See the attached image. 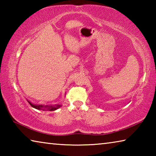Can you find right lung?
Segmentation results:
<instances>
[{
    "mask_svg": "<svg viewBox=\"0 0 156 156\" xmlns=\"http://www.w3.org/2000/svg\"><path fill=\"white\" fill-rule=\"evenodd\" d=\"M27 102L30 103V105H31V107L35 108L36 109H39V110H48V111H55L57 109H58L60 107L62 106V105H34L31 103L30 101Z\"/></svg>",
    "mask_w": 156,
    "mask_h": 156,
    "instance_id": "right-lung-1",
    "label": "right lung"
}]
</instances>
